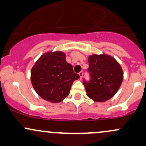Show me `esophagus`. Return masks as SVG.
Listing matches in <instances>:
<instances>
[{"mask_svg": "<svg viewBox=\"0 0 146 146\" xmlns=\"http://www.w3.org/2000/svg\"><path fill=\"white\" fill-rule=\"evenodd\" d=\"M79 75H80V79H82V77H83V71H80V73H79Z\"/></svg>", "mask_w": 146, "mask_h": 146, "instance_id": "esophagus-1", "label": "esophagus"}]
</instances>
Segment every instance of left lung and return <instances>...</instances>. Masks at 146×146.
Wrapping results in <instances>:
<instances>
[{
    "instance_id": "8db88e82",
    "label": "left lung",
    "mask_w": 146,
    "mask_h": 146,
    "mask_svg": "<svg viewBox=\"0 0 146 146\" xmlns=\"http://www.w3.org/2000/svg\"><path fill=\"white\" fill-rule=\"evenodd\" d=\"M90 80H83L87 96L95 102L110 100L116 94L123 81L120 64L108 55L94 54L88 58Z\"/></svg>"
}]
</instances>
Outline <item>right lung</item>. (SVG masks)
<instances>
[{"instance_id":"obj_1","label":"right lung","mask_w":146,"mask_h":146,"mask_svg":"<svg viewBox=\"0 0 146 146\" xmlns=\"http://www.w3.org/2000/svg\"><path fill=\"white\" fill-rule=\"evenodd\" d=\"M80 75L75 73L73 66L66 61L61 51L47 52L33 66L31 80L36 93L52 103L62 102L69 95L73 82Z\"/></svg>"}]
</instances>
